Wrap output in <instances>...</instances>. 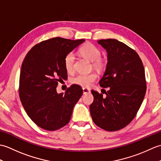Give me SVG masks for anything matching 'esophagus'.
Instances as JSON below:
<instances>
[{
    "instance_id": "esophagus-1",
    "label": "esophagus",
    "mask_w": 161,
    "mask_h": 161,
    "mask_svg": "<svg viewBox=\"0 0 161 161\" xmlns=\"http://www.w3.org/2000/svg\"><path fill=\"white\" fill-rule=\"evenodd\" d=\"M83 92H84V94H87L88 93H90V90L86 88H83Z\"/></svg>"
}]
</instances>
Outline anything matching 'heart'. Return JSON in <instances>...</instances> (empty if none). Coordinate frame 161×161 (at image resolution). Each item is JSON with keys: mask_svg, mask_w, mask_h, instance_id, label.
I'll use <instances>...</instances> for the list:
<instances>
[{"mask_svg": "<svg viewBox=\"0 0 161 161\" xmlns=\"http://www.w3.org/2000/svg\"><path fill=\"white\" fill-rule=\"evenodd\" d=\"M81 55L93 62V66L97 68H101L103 66L101 58V52L97 47L92 43H86L79 50ZM75 54L73 53H68L64 57V64L65 69L68 73H70L74 69ZM97 75L96 73L78 74L71 79L72 83L80 85L84 87H89L96 80Z\"/></svg>", "mask_w": 161, "mask_h": 161, "instance_id": "b5f03b06", "label": "heart"}]
</instances>
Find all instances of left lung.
Returning <instances> with one entry per match:
<instances>
[{
	"label": "left lung",
	"instance_id": "8db88e82",
	"mask_svg": "<svg viewBox=\"0 0 161 161\" xmlns=\"http://www.w3.org/2000/svg\"><path fill=\"white\" fill-rule=\"evenodd\" d=\"M107 52L106 71L101 87H109L106 96L91 90L93 102L90 112L94 123L108 131L125 127L137 114L147 86L145 68L134 50L114 39L98 40Z\"/></svg>",
	"mask_w": 161,
	"mask_h": 161
}]
</instances>
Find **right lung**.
Instances as JSON below:
<instances>
[{
    "instance_id": "right-lung-1",
    "label": "right lung",
    "mask_w": 161,
    "mask_h": 161,
    "mask_svg": "<svg viewBox=\"0 0 161 161\" xmlns=\"http://www.w3.org/2000/svg\"><path fill=\"white\" fill-rule=\"evenodd\" d=\"M84 42L55 37L37 43L26 54L20 73L19 97L27 114L39 127L55 131L69 122L83 90L73 84L64 94H58L56 88L68 77L65 56Z\"/></svg>"
}]
</instances>
